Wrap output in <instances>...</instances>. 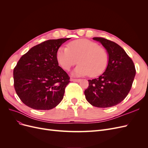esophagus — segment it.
Wrapping results in <instances>:
<instances>
[{
  "mask_svg": "<svg viewBox=\"0 0 148 148\" xmlns=\"http://www.w3.org/2000/svg\"><path fill=\"white\" fill-rule=\"evenodd\" d=\"M81 80H82L81 79H73V78L71 79V81L74 82H79Z\"/></svg>",
  "mask_w": 148,
  "mask_h": 148,
  "instance_id": "34e87169",
  "label": "esophagus"
}]
</instances>
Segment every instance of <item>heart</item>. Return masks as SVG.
<instances>
[{"label": "heart", "instance_id": "obj_1", "mask_svg": "<svg viewBox=\"0 0 148 148\" xmlns=\"http://www.w3.org/2000/svg\"><path fill=\"white\" fill-rule=\"evenodd\" d=\"M57 60L65 70H69L78 62L79 64L73 70V75L96 77L106 69L108 56L105 49L97 43L88 39H78L70 42L68 47L59 48Z\"/></svg>", "mask_w": 148, "mask_h": 148}]
</instances>
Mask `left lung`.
<instances>
[{
    "instance_id": "8db88e82",
    "label": "left lung",
    "mask_w": 148,
    "mask_h": 148,
    "mask_svg": "<svg viewBox=\"0 0 148 148\" xmlns=\"http://www.w3.org/2000/svg\"><path fill=\"white\" fill-rule=\"evenodd\" d=\"M101 43L108 53L106 71L97 78L89 79L84 95L89 103L97 107L117 105L128 95L135 77L133 62L117 43L103 38H93Z\"/></svg>"
}]
</instances>
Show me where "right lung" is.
I'll use <instances>...</instances> for the list:
<instances>
[{"label":"right lung","instance_id":"obj_1","mask_svg":"<svg viewBox=\"0 0 148 148\" xmlns=\"http://www.w3.org/2000/svg\"><path fill=\"white\" fill-rule=\"evenodd\" d=\"M70 38L50 39L31 48L13 69L15 91L25 105L50 110L63 99L70 77L59 66L57 52Z\"/></svg>","mask_w":148,"mask_h":148}]
</instances>
